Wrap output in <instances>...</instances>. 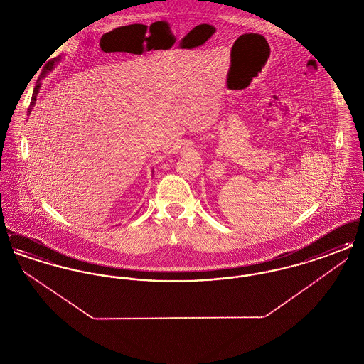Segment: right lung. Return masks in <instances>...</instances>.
<instances>
[{
    "label": "right lung",
    "mask_w": 364,
    "mask_h": 364,
    "mask_svg": "<svg viewBox=\"0 0 364 364\" xmlns=\"http://www.w3.org/2000/svg\"><path fill=\"white\" fill-rule=\"evenodd\" d=\"M61 60V55H58V57H54L53 60H50L46 65H45V70H42V73H41V77L38 79V82H36V86L34 88V92H33V98H31V104H30V107H28V110H27V116L28 114H31V112H33V107L35 106V102H36V95H38V92H39V88L42 86V83H41V80L49 73V72H52L53 68L55 67V64L58 63Z\"/></svg>",
    "instance_id": "add662e5"
}]
</instances>
